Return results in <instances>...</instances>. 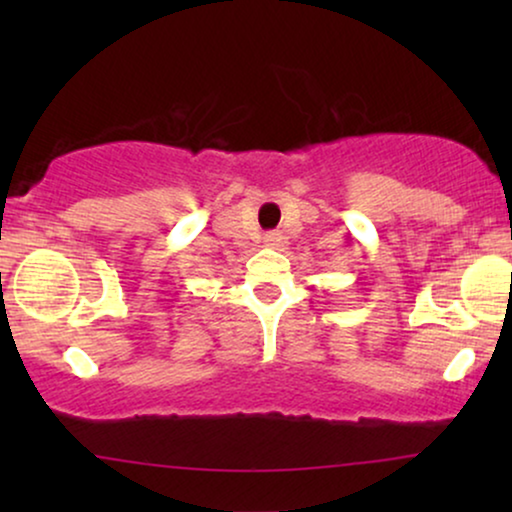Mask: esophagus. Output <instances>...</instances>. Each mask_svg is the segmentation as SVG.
<instances>
[{"mask_svg": "<svg viewBox=\"0 0 512 512\" xmlns=\"http://www.w3.org/2000/svg\"><path fill=\"white\" fill-rule=\"evenodd\" d=\"M263 242L268 244V247H277V244L282 242V233H268V235H265Z\"/></svg>", "mask_w": 512, "mask_h": 512, "instance_id": "obj_1", "label": "esophagus"}]
</instances>
